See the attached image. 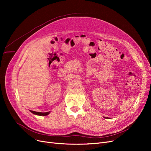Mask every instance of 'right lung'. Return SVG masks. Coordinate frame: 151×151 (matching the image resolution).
<instances>
[{
	"label": "right lung",
	"instance_id": "obj_1",
	"mask_svg": "<svg viewBox=\"0 0 151 151\" xmlns=\"http://www.w3.org/2000/svg\"><path fill=\"white\" fill-rule=\"evenodd\" d=\"M30 111L32 113L35 114V115H40V116H46V115H48V114L50 113V111L48 112H46V113H42V112H37V111H31L30 110Z\"/></svg>",
	"mask_w": 151,
	"mask_h": 151
}]
</instances>
